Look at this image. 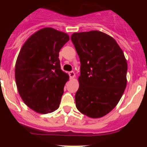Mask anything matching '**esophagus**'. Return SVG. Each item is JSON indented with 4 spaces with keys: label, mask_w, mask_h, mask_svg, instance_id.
<instances>
[{
    "label": "esophagus",
    "mask_w": 147,
    "mask_h": 147,
    "mask_svg": "<svg viewBox=\"0 0 147 147\" xmlns=\"http://www.w3.org/2000/svg\"><path fill=\"white\" fill-rule=\"evenodd\" d=\"M69 75L70 79H73V78L75 77V73L73 72V71H71V72H69Z\"/></svg>",
    "instance_id": "esophagus-1"
}]
</instances>
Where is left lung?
Wrapping results in <instances>:
<instances>
[{"mask_svg":"<svg viewBox=\"0 0 147 147\" xmlns=\"http://www.w3.org/2000/svg\"><path fill=\"white\" fill-rule=\"evenodd\" d=\"M80 60L76 107L91 118L107 115L116 107L127 86V63L113 38L98 30L71 36Z\"/></svg>","mask_w":147,"mask_h":147,"instance_id":"left-lung-1","label":"left lung"}]
</instances>
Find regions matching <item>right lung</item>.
Returning a JSON list of instances; mask_svg holds the SVG:
<instances>
[{
    "label": "right lung",
    "instance_id": "1",
    "mask_svg": "<svg viewBox=\"0 0 147 147\" xmlns=\"http://www.w3.org/2000/svg\"><path fill=\"white\" fill-rule=\"evenodd\" d=\"M69 40L67 33L44 28L23 44L16 63V85L22 100L40 114L60 106L69 75L60 67L59 52Z\"/></svg>",
    "mask_w": 147,
    "mask_h": 147
}]
</instances>
